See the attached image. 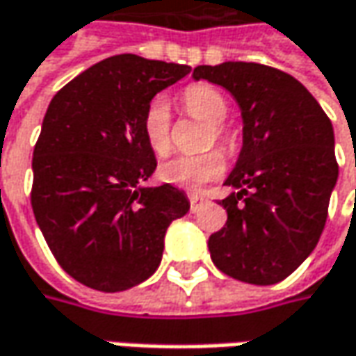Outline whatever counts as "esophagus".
<instances>
[{"instance_id":"esophagus-1","label":"esophagus","mask_w":356,"mask_h":356,"mask_svg":"<svg viewBox=\"0 0 356 356\" xmlns=\"http://www.w3.org/2000/svg\"><path fill=\"white\" fill-rule=\"evenodd\" d=\"M189 203H191V211H197V209L205 203V199L199 193H189Z\"/></svg>"}]
</instances>
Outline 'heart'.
<instances>
[{
  "label": "heart",
  "instance_id": "obj_1",
  "mask_svg": "<svg viewBox=\"0 0 356 356\" xmlns=\"http://www.w3.org/2000/svg\"><path fill=\"white\" fill-rule=\"evenodd\" d=\"M183 103L191 115L205 121V123H211L207 143L217 141L225 149H233L235 141L221 125L229 115V105H227L223 93H219L215 87L197 83V86H189L183 91ZM141 127H143V135H145L149 149L155 155L163 157L171 151L173 147L171 107H169V101L165 95H155L149 101L147 109L143 113ZM223 171V155L219 151H207V153H199V155H177V157L165 161L159 167V179L169 185L183 187V189H199L209 181L221 177Z\"/></svg>",
  "mask_w": 356,
  "mask_h": 356
}]
</instances>
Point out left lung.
<instances>
[{
  "mask_svg": "<svg viewBox=\"0 0 356 356\" xmlns=\"http://www.w3.org/2000/svg\"><path fill=\"white\" fill-rule=\"evenodd\" d=\"M193 79L225 87L239 105L243 147L209 237L215 267L251 285L286 279L317 247L339 177L331 119L293 75L261 63L199 65Z\"/></svg>",
  "mask_w": 356,
  "mask_h": 356,
  "instance_id": "left-lung-1",
  "label": "left lung"
}]
</instances>
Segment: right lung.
<instances>
[{"mask_svg": "<svg viewBox=\"0 0 356 356\" xmlns=\"http://www.w3.org/2000/svg\"><path fill=\"white\" fill-rule=\"evenodd\" d=\"M189 71L113 55L47 107L31 161V207L61 269L86 286L117 293L143 283L161 263L167 227L189 211L177 187H143L157 159L141 127L149 101Z\"/></svg>", "mask_w": 356, "mask_h": 356, "instance_id": "add662e5", "label": "right lung"}]
</instances>
